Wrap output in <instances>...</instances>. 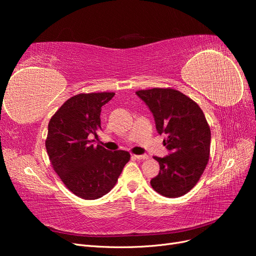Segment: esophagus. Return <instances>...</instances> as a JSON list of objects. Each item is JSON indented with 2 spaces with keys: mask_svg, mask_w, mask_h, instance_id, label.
Segmentation results:
<instances>
[{
  "mask_svg": "<svg viewBox=\"0 0 256 256\" xmlns=\"http://www.w3.org/2000/svg\"><path fill=\"white\" fill-rule=\"evenodd\" d=\"M132 157L136 159H138V160L148 159V156H147V154H132Z\"/></svg>",
  "mask_w": 256,
  "mask_h": 256,
  "instance_id": "1",
  "label": "esophagus"
}]
</instances>
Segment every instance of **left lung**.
<instances>
[{
  "mask_svg": "<svg viewBox=\"0 0 256 256\" xmlns=\"http://www.w3.org/2000/svg\"><path fill=\"white\" fill-rule=\"evenodd\" d=\"M148 106L164 145L170 152L159 162V174L150 180L152 189L166 198L188 193L200 180L210 154V127L198 104L182 92L166 88L136 90Z\"/></svg>",
  "mask_w": 256,
  "mask_h": 256,
  "instance_id": "left-lung-1",
  "label": "left lung"
}]
</instances>
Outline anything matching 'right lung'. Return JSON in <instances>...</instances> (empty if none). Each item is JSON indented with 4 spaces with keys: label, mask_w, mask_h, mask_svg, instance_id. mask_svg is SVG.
<instances>
[{
    "label": "right lung",
    "mask_w": 256,
    "mask_h": 256,
    "mask_svg": "<svg viewBox=\"0 0 256 256\" xmlns=\"http://www.w3.org/2000/svg\"><path fill=\"white\" fill-rule=\"evenodd\" d=\"M114 95L113 92L74 95L49 122L46 150L52 168L67 189L84 200L110 192L130 160L126 150L110 152L90 144V138H97L102 129V106Z\"/></svg>",
    "instance_id": "obj_1"
}]
</instances>
